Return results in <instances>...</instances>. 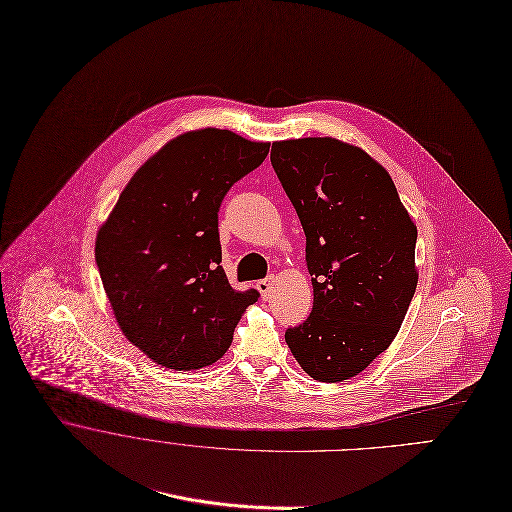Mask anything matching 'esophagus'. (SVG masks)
Instances as JSON below:
<instances>
[{
    "label": "esophagus",
    "mask_w": 512,
    "mask_h": 512,
    "mask_svg": "<svg viewBox=\"0 0 512 512\" xmlns=\"http://www.w3.org/2000/svg\"><path fill=\"white\" fill-rule=\"evenodd\" d=\"M273 285H275V277H267V279H263V281H259V283H257V289L261 291L263 299H271Z\"/></svg>",
    "instance_id": "obj_1"
}]
</instances>
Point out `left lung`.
I'll return each mask as SVG.
<instances>
[{
	"label": "left lung",
	"instance_id": "1",
	"mask_svg": "<svg viewBox=\"0 0 512 512\" xmlns=\"http://www.w3.org/2000/svg\"><path fill=\"white\" fill-rule=\"evenodd\" d=\"M271 164L307 235L314 303L285 340L310 378L358 376L396 338L417 287L413 225L390 174L336 138L275 142Z\"/></svg>",
	"mask_w": 512,
	"mask_h": 512
}]
</instances>
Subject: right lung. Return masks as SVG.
<instances>
[{
  "mask_svg": "<svg viewBox=\"0 0 512 512\" xmlns=\"http://www.w3.org/2000/svg\"><path fill=\"white\" fill-rule=\"evenodd\" d=\"M269 154L231 130L180 134L128 182L97 233L95 259L124 336L156 364L198 370L233 340L255 289L221 267L217 211L229 188Z\"/></svg>",
  "mask_w": 512,
  "mask_h": 512,
  "instance_id": "right-lung-1",
  "label": "right lung"
}]
</instances>
